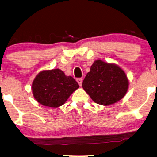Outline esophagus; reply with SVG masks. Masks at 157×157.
I'll return each instance as SVG.
<instances>
[{"instance_id":"esophagus-1","label":"esophagus","mask_w":157,"mask_h":157,"mask_svg":"<svg viewBox=\"0 0 157 157\" xmlns=\"http://www.w3.org/2000/svg\"><path fill=\"white\" fill-rule=\"evenodd\" d=\"M76 81L79 84V86H81V84H82V82H83V79L81 78H77Z\"/></svg>"}]
</instances>
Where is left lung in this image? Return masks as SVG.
<instances>
[{
  "instance_id": "obj_1",
  "label": "left lung",
  "mask_w": 157,
  "mask_h": 157,
  "mask_svg": "<svg viewBox=\"0 0 157 157\" xmlns=\"http://www.w3.org/2000/svg\"><path fill=\"white\" fill-rule=\"evenodd\" d=\"M125 73L115 64L97 60L83 79L82 87L96 104L108 106L119 101L127 91Z\"/></svg>"
}]
</instances>
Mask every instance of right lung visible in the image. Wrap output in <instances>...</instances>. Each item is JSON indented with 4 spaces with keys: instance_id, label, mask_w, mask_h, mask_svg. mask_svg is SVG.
<instances>
[{
    "instance_id": "1",
    "label": "right lung",
    "mask_w": 157,
    "mask_h": 157,
    "mask_svg": "<svg viewBox=\"0 0 157 157\" xmlns=\"http://www.w3.org/2000/svg\"><path fill=\"white\" fill-rule=\"evenodd\" d=\"M78 87L73 77L66 76L59 68L40 72L32 84L34 98L37 101L53 108L63 105Z\"/></svg>"
}]
</instances>
